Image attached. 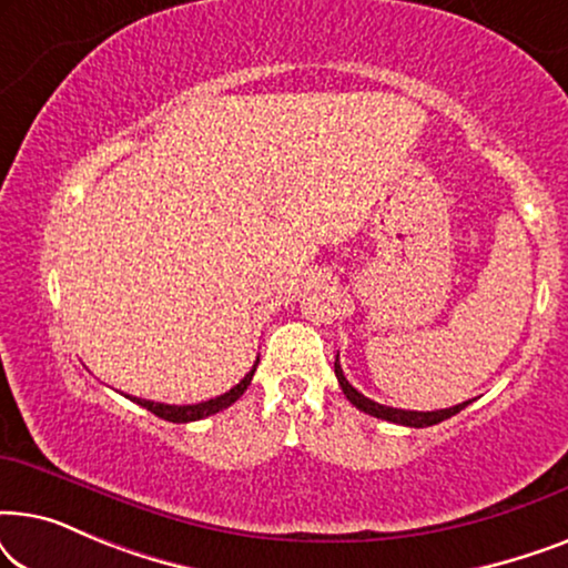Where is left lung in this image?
<instances>
[{"mask_svg":"<svg viewBox=\"0 0 568 568\" xmlns=\"http://www.w3.org/2000/svg\"><path fill=\"white\" fill-rule=\"evenodd\" d=\"M333 367H336V377H338L341 390H344L346 398L352 400L356 408L364 410V414L375 416V418H385V422L403 424V426H414V429H424V426H434V424L445 422V418L460 414V410L470 403V400H465V403H457V406H453V408H439V410H403V408H390V406H383V403L369 400L367 395H362L359 390H356V387L346 379L344 369H341L338 356H336V364H333Z\"/></svg>","mask_w":568,"mask_h":568,"instance_id":"obj_1","label":"left lung"}]
</instances>
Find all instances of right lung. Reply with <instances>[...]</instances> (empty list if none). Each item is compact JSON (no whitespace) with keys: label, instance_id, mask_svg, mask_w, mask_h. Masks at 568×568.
Listing matches in <instances>:
<instances>
[{"label":"right lung","instance_id":"add662e5","mask_svg":"<svg viewBox=\"0 0 568 568\" xmlns=\"http://www.w3.org/2000/svg\"><path fill=\"white\" fill-rule=\"evenodd\" d=\"M255 367H258V362L253 364V369L247 372V375L240 379V383L232 387V390H227L224 395H216V398L212 400H201V403H193V406H168V403H154V400H144V398H131V395H126V398H131L134 403H139V406L152 410L154 416L165 418V422H173V424H189V422H199V418H206L212 414H220V410L230 408L232 403H235L240 395H243L247 390V385H251L253 379V372Z\"/></svg>","mask_w":568,"mask_h":568}]
</instances>
